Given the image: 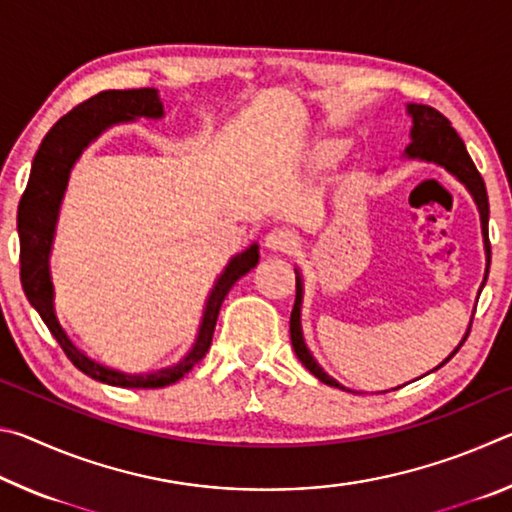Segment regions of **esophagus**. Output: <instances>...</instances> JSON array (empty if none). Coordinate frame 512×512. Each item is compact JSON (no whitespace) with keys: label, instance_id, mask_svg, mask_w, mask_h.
Wrapping results in <instances>:
<instances>
[{"label":"esophagus","instance_id":"1","mask_svg":"<svg viewBox=\"0 0 512 512\" xmlns=\"http://www.w3.org/2000/svg\"><path fill=\"white\" fill-rule=\"evenodd\" d=\"M266 248L280 250V253H289V250L296 248V235L289 228H273L264 237Z\"/></svg>","mask_w":512,"mask_h":512}]
</instances>
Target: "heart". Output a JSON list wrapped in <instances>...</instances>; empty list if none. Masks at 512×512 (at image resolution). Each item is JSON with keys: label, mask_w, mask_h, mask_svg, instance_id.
I'll use <instances>...</instances> for the list:
<instances>
[{"label": "heart", "mask_w": 512, "mask_h": 512, "mask_svg": "<svg viewBox=\"0 0 512 512\" xmlns=\"http://www.w3.org/2000/svg\"><path fill=\"white\" fill-rule=\"evenodd\" d=\"M339 151H341L339 146H327V149L323 151V158H325V160H334L336 155H339Z\"/></svg>", "instance_id": "1"}]
</instances>
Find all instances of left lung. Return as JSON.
<instances>
[{"mask_svg":"<svg viewBox=\"0 0 512 512\" xmlns=\"http://www.w3.org/2000/svg\"><path fill=\"white\" fill-rule=\"evenodd\" d=\"M409 112L413 117V131H411L413 142L406 146V155H409V158H422V160H433V162L443 164V167L452 171L454 176L461 180V183H465L467 189H470L476 205H479L481 228H483V239H485V255H488V268H490V239H488L490 205H488V192H485V183H483L481 173L476 171L463 140L458 137V133L452 126V121H449L445 115H440V112L431 106H422V103H409ZM485 277H488V271H485ZM300 302H302V282H300V277H296V305H293L291 325H289L291 345H293V350H296V357L300 359L302 366H305L311 375L323 381V384L339 386L332 377L325 375V372L320 370L314 357L309 354L305 341H302ZM461 345H458V348H461ZM458 348L454 350V354L458 352Z\"/></svg>","mask_w":512,"mask_h":512,"instance_id":"left-lung-1","label":"left lung"}]
</instances>
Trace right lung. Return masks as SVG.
<instances>
[{
	"instance_id": "right-lung-1",
	"label": "right lung",
	"mask_w": 512,
	"mask_h": 512,
	"mask_svg": "<svg viewBox=\"0 0 512 512\" xmlns=\"http://www.w3.org/2000/svg\"><path fill=\"white\" fill-rule=\"evenodd\" d=\"M135 117H162V103L158 92L153 88L142 90H103L94 97L85 99L74 110H69L65 117H60L54 128L45 135L40 149L31 164V176L27 189L17 205V232H20V280L22 289L40 318L45 320L49 332L58 341L60 348L67 354V359L76 368L92 379H99L103 384L121 386V388H160L169 386L180 377H185L198 361H201L212 345L216 318L223 305L225 296L235 287L241 275H246L250 268L259 262L257 246H250L246 253L232 259L225 268L221 280L216 282L207 309L203 316L201 332L194 350L178 363V366L151 372V375H124V372L110 370L99 366L97 361L85 357L81 350H76L72 341L67 339L63 327L58 325L54 305H51V280H49V250L51 237H54V225L58 216L60 201L67 187L69 169L79 158L85 146L94 140L103 128L117 121L135 119Z\"/></svg>"
}]
</instances>
